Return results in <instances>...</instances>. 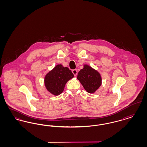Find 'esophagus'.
<instances>
[{
    "mask_svg": "<svg viewBox=\"0 0 147 147\" xmlns=\"http://www.w3.org/2000/svg\"><path fill=\"white\" fill-rule=\"evenodd\" d=\"M72 72L73 73V74L74 75V76H77V74H78V71L77 69H73L72 70Z\"/></svg>",
    "mask_w": 147,
    "mask_h": 147,
    "instance_id": "obj_1",
    "label": "esophagus"
}]
</instances>
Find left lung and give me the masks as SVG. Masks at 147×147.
I'll return each instance as SVG.
<instances>
[{
  "mask_svg": "<svg viewBox=\"0 0 147 147\" xmlns=\"http://www.w3.org/2000/svg\"><path fill=\"white\" fill-rule=\"evenodd\" d=\"M77 79L80 81L85 90L94 93L101 84V78L99 73L88 65L79 71Z\"/></svg>",
  "mask_w": 147,
  "mask_h": 147,
  "instance_id": "left-lung-1",
  "label": "left lung"
}]
</instances>
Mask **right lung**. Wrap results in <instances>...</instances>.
Listing matches in <instances>:
<instances>
[{
  "label": "right lung",
  "mask_w": 147,
  "mask_h": 147,
  "mask_svg": "<svg viewBox=\"0 0 147 147\" xmlns=\"http://www.w3.org/2000/svg\"><path fill=\"white\" fill-rule=\"evenodd\" d=\"M74 77L71 71L62 65H56L45 78V85L47 90L55 95L61 94L66 83Z\"/></svg>",
  "instance_id": "obj_1"
}]
</instances>
